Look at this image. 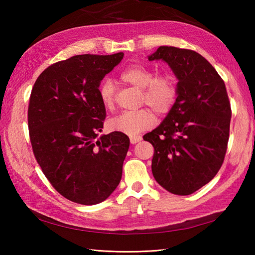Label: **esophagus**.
<instances>
[{
    "label": "esophagus",
    "mask_w": 255,
    "mask_h": 255,
    "mask_svg": "<svg viewBox=\"0 0 255 255\" xmlns=\"http://www.w3.org/2000/svg\"><path fill=\"white\" fill-rule=\"evenodd\" d=\"M141 136H131L130 137V143H132V144H136L137 142H139V141H141Z\"/></svg>",
    "instance_id": "34e87169"
}]
</instances>
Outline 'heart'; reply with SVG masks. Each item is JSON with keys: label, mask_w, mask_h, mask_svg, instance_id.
Listing matches in <instances>:
<instances>
[{"label": "heart", "mask_w": 255, "mask_h": 255, "mask_svg": "<svg viewBox=\"0 0 255 255\" xmlns=\"http://www.w3.org/2000/svg\"><path fill=\"white\" fill-rule=\"evenodd\" d=\"M121 78L143 90V101L158 114H165L170 111L175 101V84L170 77H158L150 69L139 64L127 68ZM100 99L106 108H112L115 101V89L113 81L105 79L99 88ZM154 116L147 108L125 112L112 118L108 122V128L112 131H118L128 136H136L145 129L153 126Z\"/></svg>", "instance_id": "b5f03b06"}]
</instances>
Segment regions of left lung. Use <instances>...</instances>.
Here are the masks:
<instances>
[{
	"instance_id": "8db88e82",
	"label": "left lung",
	"mask_w": 255,
	"mask_h": 255,
	"mask_svg": "<svg viewBox=\"0 0 255 255\" xmlns=\"http://www.w3.org/2000/svg\"><path fill=\"white\" fill-rule=\"evenodd\" d=\"M148 60L166 62L177 79L175 103L143 136L154 148L152 174L167 192L191 195L223 165L231 119L226 85L196 51L161 46Z\"/></svg>"
}]
</instances>
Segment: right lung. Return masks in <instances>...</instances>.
Wrapping results in <instances>:
<instances>
[{
	"label": "right lung",
	"mask_w": 255,
	"mask_h": 255,
	"mask_svg": "<svg viewBox=\"0 0 255 255\" xmlns=\"http://www.w3.org/2000/svg\"><path fill=\"white\" fill-rule=\"evenodd\" d=\"M124 58L79 55L51 64L31 90L28 129L42 172L63 197L95 205L111 196L122 180L129 138L102 134L105 106L101 81Z\"/></svg>",
	"instance_id": "obj_1"
}]
</instances>
